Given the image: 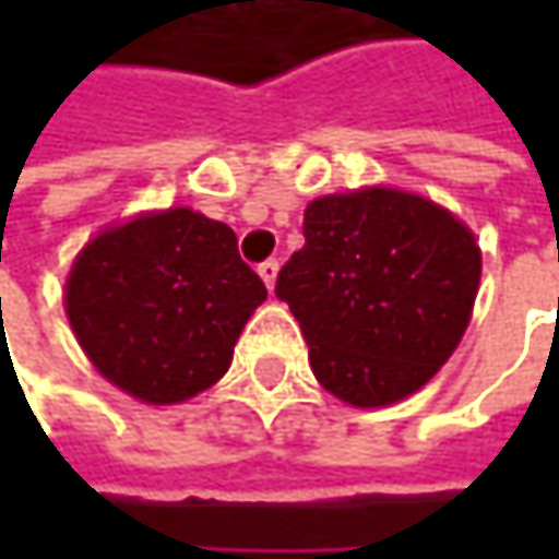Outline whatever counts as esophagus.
Here are the masks:
<instances>
[{"label":"esophagus","instance_id":"1","mask_svg":"<svg viewBox=\"0 0 559 559\" xmlns=\"http://www.w3.org/2000/svg\"><path fill=\"white\" fill-rule=\"evenodd\" d=\"M278 259H265L262 265H259V275H262V281L269 284V287H275V281H278Z\"/></svg>","mask_w":559,"mask_h":559}]
</instances>
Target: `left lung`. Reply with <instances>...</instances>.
<instances>
[{
	"mask_svg": "<svg viewBox=\"0 0 559 559\" xmlns=\"http://www.w3.org/2000/svg\"><path fill=\"white\" fill-rule=\"evenodd\" d=\"M483 255L443 206L389 187L320 197L304 249L278 272L330 394L356 407L401 401L450 359L473 313Z\"/></svg>",
	"mask_w": 559,
	"mask_h": 559,
	"instance_id": "left-lung-1",
	"label": "left lung"
}]
</instances>
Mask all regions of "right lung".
<instances>
[{
	"label": "right lung",
	"instance_id": "add662e5",
	"mask_svg": "<svg viewBox=\"0 0 559 559\" xmlns=\"http://www.w3.org/2000/svg\"><path fill=\"white\" fill-rule=\"evenodd\" d=\"M265 297L236 233L177 206L86 242L67 278V317L99 376L148 404H177L226 376Z\"/></svg>",
	"mask_w": 559,
	"mask_h": 559
}]
</instances>
